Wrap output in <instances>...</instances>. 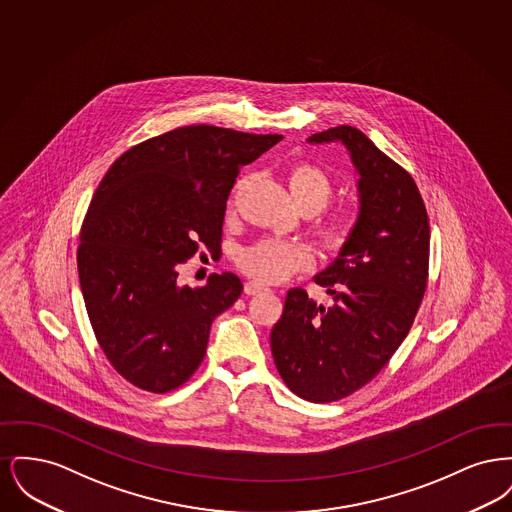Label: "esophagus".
<instances>
[{
  "mask_svg": "<svg viewBox=\"0 0 512 512\" xmlns=\"http://www.w3.org/2000/svg\"><path fill=\"white\" fill-rule=\"evenodd\" d=\"M267 288L263 286V284H259V282H245L244 292L247 295H257V293L265 292Z\"/></svg>",
  "mask_w": 512,
  "mask_h": 512,
  "instance_id": "34e87169",
  "label": "esophagus"
}]
</instances>
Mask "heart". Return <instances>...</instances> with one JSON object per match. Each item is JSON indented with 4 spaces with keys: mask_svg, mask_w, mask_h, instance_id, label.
<instances>
[{
    "mask_svg": "<svg viewBox=\"0 0 512 512\" xmlns=\"http://www.w3.org/2000/svg\"><path fill=\"white\" fill-rule=\"evenodd\" d=\"M288 188L297 207L307 215L324 211L336 194L334 180L330 174L315 163H297L288 172ZM355 222L349 215H332L320 219L315 226L318 244L328 251H340L351 240ZM236 265L247 276L274 284L288 278L293 272L311 267V253L305 245L288 244L282 240H261L244 247Z\"/></svg>",
    "mask_w": 512,
    "mask_h": 512,
    "instance_id": "heart-1",
    "label": "heart"
}]
</instances>
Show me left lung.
Returning a JSON list of instances; mask_svg holds the SVG:
<instances>
[{"label":"left lung","mask_w":512,"mask_h":512,"mask_svg":"<svg viewBox=\"0 0 512 512\" xmlns=\"http://www.w3.org/2000/svg\"><path fill=\"white\" fill-rule=\"evenodd\" d=\"M328 142L347 147L361 203L351 240L315 276L334 305H317L293 288L270 332L282 380L313 403L351 395L388 365L413 326L430 261V222L413 176L353 126L309 138V144Z\"/></svg>","instance_id":"8db88e82"}]
</instances>
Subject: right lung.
<instances>
[{"label":"right lung","instance_id":"obj_1","mask_svg":"<svg viewBox=\"0 0 512 512\" xmlns=\"http://www.w3.org/2000/svg\"><path fill=\"white\" fill-rule=\"evenodd\" d=\"M282 140L211 124L130 147L99 182L80 228L78 278L96 340L126 382L180 388L201 365L211 324L244 290L232 272L178 284L199 247L219 251L240 169Z\"/></svg>","mask_w":512,"mask_h":512}]
</instances>
